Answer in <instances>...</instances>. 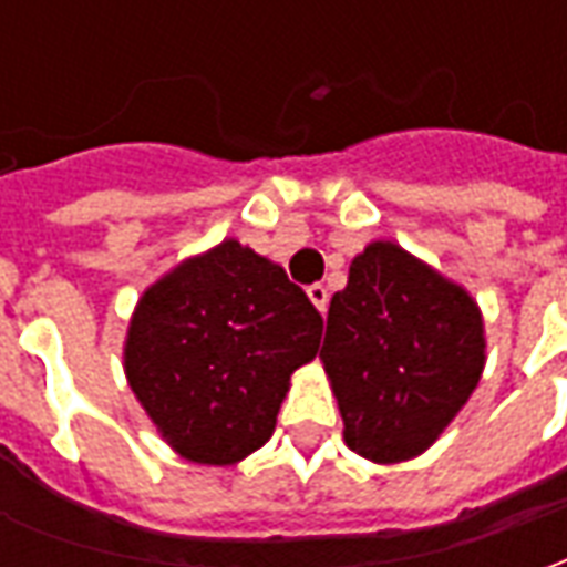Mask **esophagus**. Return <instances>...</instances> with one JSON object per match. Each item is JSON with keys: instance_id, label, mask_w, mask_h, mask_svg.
Instances as JSON below:
<instances>
[{"instance_id": "esophagus-1", "label": "esophagus", "mask_w": 567, "mask_h": 567, "mask_svg": "<svg viewBox=\"0 0 567 567\" xmlns=\"http://www.w3.org/2000/svg\"><path fill=\"white\" fill-rule=\"evenodd\" d=\"M307 295H309V300H312V307L319 309V312H324V309H328V288H324V285H309L307 288Z\"/></svg>"}]
</instances>
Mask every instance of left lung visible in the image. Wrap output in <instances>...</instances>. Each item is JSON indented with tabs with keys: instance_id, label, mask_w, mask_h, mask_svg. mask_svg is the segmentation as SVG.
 <instances>
[{
	"instance_id": "obj_1",
	"label": "left lung",
	"mask_w": 567,
	"mask_h": 567,
	"mask_svg": "<svg viewBox=\"0 0 567 567\" xmlns=\"http://www.w3.org/2000/svg\"><path fill=\"white\" fill-rule=\"evenodd\" d=\"M321 364L346 446L410 462L446 431L486 368V324L464 285L392 239L364 246L331 297Z\"/></svg>"
}]
</instances>
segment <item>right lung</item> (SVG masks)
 <instances>
[{"instance_id":"right-lung-1","label":"right lung","mask_w":567,"mask_h":567,"mask_svg":"<svg viewBox=\"0 0 567 567\" xmlns=\"http://www.w3.org/2000/svg\"><path fill=\"white\" fill-rule=\"evenodd\" d=\"M321 316L279 264L224 239L142 291L124 340L136 401L185 462L227 467L272 437Z\"/></svg>"}]
</instances>
